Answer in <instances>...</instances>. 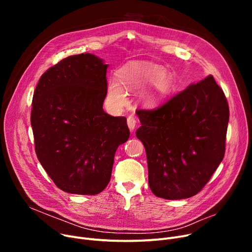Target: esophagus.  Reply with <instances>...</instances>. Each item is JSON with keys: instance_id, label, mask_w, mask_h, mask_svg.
Returning a JSON list of instances; mask_svg holds the SVG:
<instances>
[{"instance_id": "1", "label": "esophagus", "mask_w": 252, "mask_h": 252, "mask_svg": "<svg viewBox=\"0 0 252 252\" xmlns=\"http://www.w3.org/2000/svg\"><path fill=\"white\" fill-rule=\"evenodd\" d=\"M127 126L130 130H134L136 127V119L133 116L127 117Z\"/></svg>"}]
</instances>
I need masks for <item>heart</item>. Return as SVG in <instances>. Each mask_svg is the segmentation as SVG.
<instances>
[{
    "instance_id": "1",
    "label": "heart",
    "mask_w": 252,
    "mask_h": 252,
    "mask_svg": "<svg viewBox=\"0 0 252 252\" xmlns=\"http://www.w3.org/2000/svg\"><path fill=\"white\" fill-rule=\"evenodd\" d=\"M117 75L118 82L112 79L107 89V99L115 107L126 104L125 91H131L150 82V87L141 95L142 102L149 107L160 104L175 89L173 75L159 65L129 62L118 69Z\"/></svg>"
}]
</instances>
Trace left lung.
Segmentation results:
<instances>
[{
	"label": "left lung",
	"instance_id": "8db88e82",
	"mask_svg": "<svg viewBox=\"0 0 252 252\" xmlns=\"http://www.w3.org/2000/svg\"><path fill=\"white\" fill-rule=\"evenodd\" d=\"M137 115L141 126L136 136L146 150L152 193L177 200L200 192L226 149L229 105L214 76Z\"/></svg>",
	"mask_w": 252,
	"mask_h": 252
}]
</instances>
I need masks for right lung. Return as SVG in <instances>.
<instances>
[{
	"mask_svg": "<svg viewBox=\"0 0 252 252\" xmlns=\"http://www.w3.org/2000/svg\"><path fill=\"white\" fill-rule=\"evenodd\" d=\"M107 67L89 53L69 56L49 68L35 88L31 116L35 153L64 192H102L116 149L128 140L126 118L103 110Z\"/></svg>",
	"mask_w": 252,
	"mask_h": 252,
	"instance_id": "obj_1",
	"label": "right lung"
}]
</instances>
